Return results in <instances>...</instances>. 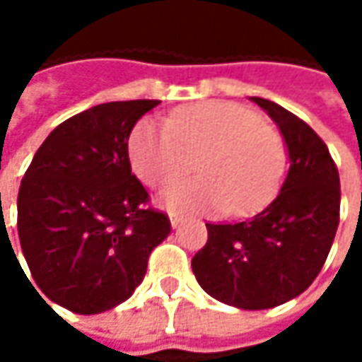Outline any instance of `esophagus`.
I'll use <instances>...</instances> for the list:
<instances>
[{
    "label": "esophagus",
    "mask_w": 362,
    "mask_h": 362,
    "mask_svg": "<svg viewBox=\"0 0 362 362\" xmlns=\"http://www.w3.org/2000/svg\"><path fill=\"white\" fill-rule=\"evenodd\" d=\"M169 219H171V228H177L181 223V216L179 214H169Z\"/></svg>",
    "instance_id": "obj_1"
}]
</instances>
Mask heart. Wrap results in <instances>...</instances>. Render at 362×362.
Segmentation results:
<instances>
[{
    "mask_svg": "<svg viewBox=\"0 0 362 362\" xmlns=\"http://www.w3.org/2000/svg\"><path fill=\"white\" fill-rule=\"evenodd\" d=\"M131 165L148 187H167L192 170L202 177L171 186L163 205L177 211L250 216L272 202L286 169V143L245 106L209 100L177 108L167 124L141 120L129 139Z\"/></svg>",
    "mask_w": 362,
    "mask_h": 362,
    "instance_id": "obj_1",
    "label": "heart"
}]
</instances>
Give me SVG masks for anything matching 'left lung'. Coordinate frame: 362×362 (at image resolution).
Listing matches in <instances>:
<instances>
[{
    "label": "left lung",
    "mask_w": 362,
    "mask_h": 362,
    "mask_svg": "<svg viewBox=\"0 0 362 362\" xmlns=\"http://www.w3.org/2000/svg\"><path fill=\"white\" fill-rule=\"evenodd\" d=\"M262 106L284 136L290 171L280 193L257 216L205 223L207 243L191 259L203 290L223 304L264 310L296 298L327 262L341 217V179L316 132L266 98Z\"/></svg>",
    "instance_id": "left-lung-1"
}]
</instances>
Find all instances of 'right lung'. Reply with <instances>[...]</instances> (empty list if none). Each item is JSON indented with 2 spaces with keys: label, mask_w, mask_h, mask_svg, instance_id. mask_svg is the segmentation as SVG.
<instances>
[{
  "label": "right lung",
  "mask_w": 362,
  "mask_h": 362,
  "mask_svg": "<svg viewBox=\"0 0 362 362\" xmlns=\"http://www.w3.org/2000/svg\"><path fill=\"white\" fill-rule=\"evenodd\" d=\"M157 105L106 103L70 117L49 132L21 179L23 257L37 288L72 313H105L131 298L151 252L171 231L129 160L132 127Z\"/></svg>",
  "instance_id": "right-lung-1"
}]
</instances>
